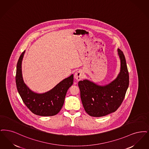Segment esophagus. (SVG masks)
Wrapping results in <instances>:
<instances>
[{"label":"esophagus","mask_w":149,"mask_h":149,"mask_svg":"<svg viewBox=\"0 0 149 149\" xmlns=\"http://www.w3.org/2000/svg\"><path fill=\"white\" fill-rule=\"evenodd\" d=\"M74 78L77 80V81H79L81 80L83 77H84V73L81 70H79L76 72L75 73H74Z\"/></svg>","instance_id":"1"}]
</instances>
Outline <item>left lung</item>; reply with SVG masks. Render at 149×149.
<instances>
[{"mask_svg": "<svg viewBox=\"0 0 149 149\" xmlns=\"http://www.w3.org/2000/svg\"><path fill=\"white\" fill-rule=\"evenodd\" d=\"M120 71L108 84L98 85L88 79L78 82L85 111L91 116L102 117L116 111L123 101L129 84V75L123 52L117 49Z\"/></svg>", "mask_w": 149, "mask_h": 149, "instance_id": "1", "label": "left lung"}]
</instances>
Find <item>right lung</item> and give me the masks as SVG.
Masks as SVG:
<instances>
[{"instance_id": "1", "label": "right lung", "mask_w": 149, "mask_h": 149, "mask_svg": "<svg viewBox=\"0 0 149 149\" xmlns=\"http://www.w3.org/2000/svg\"><path fill=\"white\" fill-rule=\"evenodd\" d=\"M25 52L21 54L17 65L15 82L19 94L26 106L33 113L41 116L56 115L61 110L67 91L73 83V74L45 93H38L32 91L24 83L22 76V63Z\"/></svg>"}]
</instances>
